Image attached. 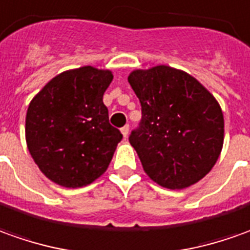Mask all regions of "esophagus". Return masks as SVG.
I'll use <instances>...</instances> for the list:
<instances>
[{
	"instance_id": "esophagus-1",
	"label": "esophagus",
	"mask_w": 250,
	"mask_h": 250,
	"mask_svg": "<svg viewBox=\"0 0 250 250\" xmlns=\"http://www.w3.org/2000/svg\"><path fill=\"white\" fill-rule=\"evenodd\" d=\"M121 133H122V136L125 137H128V133H129V126L126 125V126H124V128H121Z\"/></svg>"
}]
</instances>
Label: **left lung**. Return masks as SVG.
Returning <instances> with one entry per match:
<instances>
[{"label": "left lung", "instance_id": "1", "mask_svg": "<svg viewBox=\"0 0 250 250\" xmlns=\"http://www.w3.org/2000/svg\"><path fill=\"white\" fill-rule=\"evenodd\" d=\"M128 81L142 104V121L129 142L147 176L182 190L215 167L224 118L215 96L186 71L169 66L133 70Z\"/></svg>", "mask_w": 250, "mask_h": 250}]
</instances>
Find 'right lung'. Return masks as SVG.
I'll return each instance as SVG.
<instances>
[{
  "label": "right lung",
  "instance_id": "1",
  "mask_svg": "<svg viewBox=\"0 0 250 250\" xmlns=\"http://www.w3.org/2000/svg\"><path fill=\"white\" fill-rule=\"evenodd\" d=\"M110 70L83 66L52 78L30 102L26 143L37 167L67 188L88 186L104 173L122 135L108 122L103 95Z\"/></svg>",
  "mask_w": 250,
  "mask_h": 250
}]
</instances>
